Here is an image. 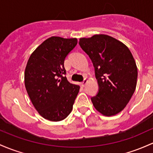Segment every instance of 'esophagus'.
I'll list each match as a JSON object with an SVG mask.
<instances>
[{"instance_id": "obj_1", "label": "esophagus", "mask_w": 153, "mask_h": 153, "mask_svg": "<svg viewBox=\"0 0 153 153\" xmlns=\"http://www.w3.org/2000/svg\"><path fill=\"white\" fill-rule=\"evenodd\" d=\"M87 82H88V79H87V78H85V79L83 80V81L82 82V83H80V84H81L82 86L84 87V86H85V85L86 84V83H87Z\"/></svg>"}]
</instances>
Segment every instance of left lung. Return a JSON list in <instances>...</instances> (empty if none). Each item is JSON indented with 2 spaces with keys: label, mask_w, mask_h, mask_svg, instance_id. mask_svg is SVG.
Listing matches in <instances>:
<instances>
[{
  "label": "left lung",
  "mask_w": 153,
  "mask_h": 153,
  "mask_svg": "<svg viewBox=\"0 0 153 153\" xmlns=\"http://www.w3.org/2000/svg\"><path fill=\"white\" fill-rule=\"evenodd\" d=\"M79 44L95 68L100 89L91 97L96 110L105 116L121 112L137 86V67L131 52L121 41L105 34L80 38Z\"/></svg>",
  "instance_id": "left-lung-1"
}]
</instances>
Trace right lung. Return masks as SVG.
<instances>
[{"instance_id": "right-lung-1", "label": "right lung", "mask_w": 153, "mask_h": 153, "mask_svg": "<svg viewBox=\"0 0 153 153\" xmlns=\"http://www.w3.org/2000/svg\"><path fill=\"white\" fill-rule=\"evenodd\" d=\"M77 38L52 36L31 53L25 71V85L33 106L43 118L60 121L73 110L80 85L65 76L64 62Z\"/></svg>"}]
</instances>
